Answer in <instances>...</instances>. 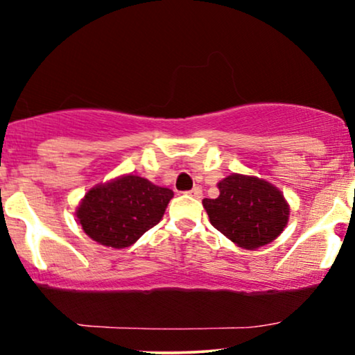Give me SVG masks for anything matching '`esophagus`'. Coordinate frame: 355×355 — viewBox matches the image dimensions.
I'll return each mask as SVG.
<instances>
[{"label":"esophagus","mask_w":355,"mask_h":355,"mask_svg":"<svg viewBox=\"0 0 355 355\" xmlns=\"http://www.w3.org/2000/svg\"><path fill=\"white\" fill-rule=\"evenodd\" d=\"M187 195L193 196V198H201V196H203V190H201L200 187H195V188H191L190 191H187Z\"/></svg>","instance_id":"34e87169"}]
</instances>
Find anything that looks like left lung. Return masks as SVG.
Returning <instances> with one entry per match:
<instances>
[{
	"label": "left lung",
	"mask_w": 355,
	"mask_h": 355,
	"mask_svg": "<svg viewBox=\"0 0 355 355\" xmlns=\"http://www.w3.org/2000/svg\"><path fill=\"white\" fill-rule=\"evenodd\" d=\"M219 196L205 198L209 221L244 249H257L277 239L288 223L290 206L272 183L232 173L218 183Z\"/></svg>",
	"instance_id": "8db88e82"
}]
</instances>
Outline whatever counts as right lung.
<instances>
[{
	"mask_svg": "<svg viewBox=\"0 0 355 355\" xmlns=\"http://www.w3.org/2000/svg\"><path fill=\"white\" fill-rule=\"evenodd\" d=\"M170 188L137 175L93 187L77 208L82 230L101 245L124 249L160 221L172 200Z\"/></svg>",
	"mask_w": 355,
	"mask_h": 355,
	"instance_id": "right-lung-1",
	"label": "right lung"
}]
</instances>
